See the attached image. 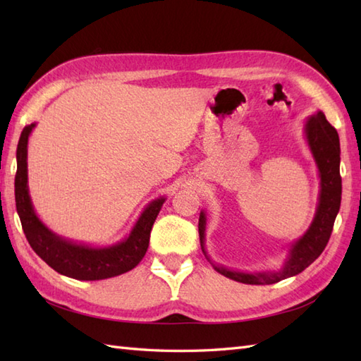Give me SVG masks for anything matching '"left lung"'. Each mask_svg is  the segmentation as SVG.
Here are the masks:
<instances>
[{"instance_id": "8db88e82", "label": "left lung", "mask_w": 361, "mask_h": 361, "mask_svg": "<svg viewBox=\"0 0 361 361\" xmlns=\"http://www.w3.org/2000/svg\"><path fill=\"white\" fill-rule=\"evenodd\" d=\"M304 136L315 164L318 167L319 176V194L318 204L312 224L299 239L290 243L287 259L278 270L268 271H240L233 270L224 265L214 264L204 248L206 235V212H200L198 219V233H200L202 251L209 260L214 270L226 276V278L251 283V286H268L282 279L291 278L304 271L315 259L324 251L332 234L336 214L341 204V176H340V137L336 130L329 124L324 113L318 111L304 122Z\"/></svg>"}]
</instances>
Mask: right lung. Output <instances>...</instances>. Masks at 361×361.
Segmentation results:
<instances>
[{
    "mask_svg": "<svg viewBox=\"0 0 361 361\" xmlns=\"http://www.w3.org/2000/svg\"><path fill=\"white\" fill-rule=\"evenodd\" d=\"M35 124L23 128L17 147L15 203L30 247L57 273L79 281H101L127 273L141 262L149 248L150 231L166 197L152 200L132 231L118 243L91 247L56 234L38 219L27 186V141Z\"/></svg>",
    "mask_w": 361,
    "mask_h": 361,
    "instance_id": "obj_1",
    "label": "right lung"
}]
</instances>
